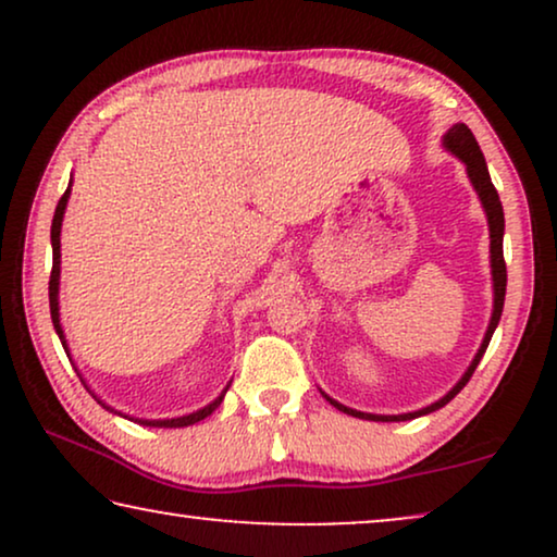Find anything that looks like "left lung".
<instances>
[{"label":"left lung","instance_id":"obj_1","mask_svg":"<svg viewBox=\"0 0 557 557\" xmlns=\"http://www.w3.org/2000/svg\"><path fill=\"white\" fill-rule=\"evenodd\" d=\"M444 149L451 151L456 159H461L463 166H467V174L471 180V187L476 189L479 200H482V208L486 212V225H490V265H492V288H494V304H492V319H490V326H486L484 332V339L482 345H479L474 360L463 372L459 383H456L451 391H448L444 398H438L436 403H431V406H425L421 410H413V413H398V416H377V413H362V410H355V408H347L337 403L330 395L322 393L326 400L332 403L334 408L342 410V413L347 416H355V418H362V421H383V423H395V421H410V418H421V416H429L433 410L444 408L448 400H454L456 395L463 385L469 383V377L474 375L479 360H482L486 347H490V339L494 330H497L499 319H502V309H505V292H507V265H505V253H502V238H505V212H502V202H499V195L497 189L492 185V177H490V170H486V162H484V154L482 149H479V144L474 139V134H471V128L467 124H454L448 132L444 134Z\"/></svg>","mask_w":557,"mask_h":557}]
</instances>
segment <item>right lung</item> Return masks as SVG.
I'll list each match as a JSON object with an SVG mask.
<instances>
[{"label": "right lung", "mask_w": 557, "mask_h": 557, "mask_svg": "<svg viewBox=\"0 0 557 557\" xmlns=\"http://www.w3.org/2000/svg\"><path fill=\"white\" fill-rule=\"evenodd\" d=\"M71 187H73V180L67 182V189L63 193V197H60V202H58V208H55V215H52V227H50V243H52L50 317H52V326H55L60 342H63L67 357H71V349H67V342H65V334H63V324H60V231H63L65 208H67V200H71ZM78 375H81V372H78ZM81 380H83V375H81ZM83 385H86V380H83ZM86 387H88V385H86ZM227 387H231V383H227V385L223 387V393H220L215 400L208 403V406L200 408V410H193V413L177 416V418H154V421H149V418H128V416H124V413H119V410H113L111 406H106V403H103L101 398H98V395H94V398H96L98 403H101V406H103L106 410H111V413L124 416V418H128V421H136V423H141V425H149V429H185V425H193V423H197V421H202V418H208V416L212 413V410H215V408L220 406V403H223ZM88 391H90V387H88Z\"/></svg>", "instance_id": "obj_1"}]
</instances>
